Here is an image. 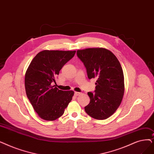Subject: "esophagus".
I'll use <instances>...</instances> for the list:
<instances>
[{
  "instance_id": "34e87169",
  "label": "esophagus",
  "mask_w": 154,
  "mask_h": 154,
  "mask_svg": "<svg viewBox=\"0 0 154 154\" xmlns=\"http://www.w3.org/2000/svg\"><path fill=\"white\" fill-rule=\"evenodd\" d=\"M81 92H75V95L76 96H79V95H80L81 94Z\"/></svg>"
}]
</instances>
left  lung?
Listing matches in <instances>:
<instances>
[{
	"mask_svg": "<svg viewBox=\"0 0 154 154\" xmlns=\"http://www.w3.org/2000/svg\"><path fill=\"white\" fill-rule=\"evenodd\" d=\"M89 79H97L94 93H88L90 103L84 109L92 118L103 120L113 115L121 104L125 92L123 69L116 57L103 48L77 51Z\"/></svg>",
	"mask_w": 154,
	"mask_h": 154,
	"instance_id": "left-lung-1",
	"label": "left lung"
}]
</instances>
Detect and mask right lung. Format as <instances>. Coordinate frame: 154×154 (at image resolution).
<instances>
[{
	"mask_svg": "<svg viewBox=\"0 0 154 154\" xmlns=\"http://www.w3.org/2000/svg\"><path fill=\"white\" fill-rule=\"evenodd\" d=\"M76 51L43 50L32 60L25 74V89L38 115L46 121L60 117L72 101L74 92L59 90L53 82L63 66Z\"/></svg>",
	"mask_w": 154,
	"mask_h": 154,
	"instance_id": "add662e5",
	"label": "right lung"
}]
</instances>
